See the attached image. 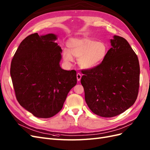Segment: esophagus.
I'll return each mask as SVG.
<instances>
[{"mask_svg":"<svg viewBox=\"0 0 150 150\" xmlns=\"http://www.w3.org/2000/svg\"><path fill=\"white\" fill-rule=\"evenodd\" d=\"M81 78H82V75H81V74H79V73H78V74H76V79H77V80L80 81Z\"/></svg>","mask_w":150,"mask_h":150,"instance_id":"obj_1","label":"esophagus"}]
</instances>
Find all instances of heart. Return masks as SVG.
I'll use <instances>...</instances> for the list:
<instances>
[{
    "instance_id": "heart-1",
    "label": "heart",
    "mask_w": 150,
    "mask_h": 150,
    "mask_svg": "<svg viewBox=\"0 0 150 150\" xmlns=\"http://www.w3.org/2000/svg\"><path fill=\"white\" fill-rule=\"evenodd\" d=\"M68 49L63 51V58L69 64L73 56L79 58V65L84 69H91L99 65L106 58L109 48L104 41H97L88 38H73L67 42Z\"/></svg>"
}]
</instances>
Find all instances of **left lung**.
I'll list each match as a JSON object with an SVG mask.
<instances>
[{"instance_id": "obj_1", "label": "left lung", "mask_w": 150, "mask_h": 150, "mask_svg": "<svg viewBox=\"0 0 150 150\" xmlns=\"http://www.w3.org/2000/svg\"><path fill=\"white\" fill-rule=\"evenodd\" d=\"M105 60L85 70L81 79L85 102L99 116L112 117L134 104L139 86L138 57L125 38L114 36Z\"/></svg>"}]
</instances>
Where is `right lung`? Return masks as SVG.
Instances as JSON below:
<instances>
[{
  "instance_id": "1",
  "label": "right lung",
  "mask_w": 150,
  "mask_h": 150,
  "mask_svg": "<svg viewBox=\"0 0 150 150\" xmlns=\"http://www.w3.org/2000/svg\"><path fill=\"white\" fill-rule=\"evenodd\" d=\"M57 36L38 33L21 42L12 59L11 76L19 104L39 118L54 116L76 84L75 70L59 66L62 50Z\"/></svg>"
}]
</instances>
